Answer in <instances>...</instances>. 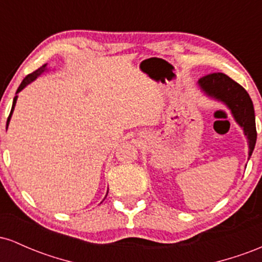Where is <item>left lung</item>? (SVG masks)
<instances>
[{
	"label": "left lung",
	"mask_w": 262,
	"mask_h": 262,
	"mask_svg": "<svg viewBox=\"0 0 262 262\" xmlns=\"http://www.w3.org/2000/svg\"><path fill=\"white\" fill-rule=\"evenodd\" d=\"M198 86L207 97L222 102L229 108L231 116L244 130L248 139L249 158L252 154L256 144V125H255L254 104L243 86L231 80L229 76L215 73L207 75L198 80Z\"/></svg>",
	"instance_id": "1"
}]
</instances>
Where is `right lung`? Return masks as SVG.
Segmentation results:
<instances>
[{"mask_svg": "<svg viewBox=\"0 0 262 262\" xmlns=\"http://www.w3.org/2000/svg\"><path fill=\"white\" fill-rule=\"evenodd\" d=\"M47 71H48V64H45V65L41 66V68H39L38 70H35L34 73H32V74L27 75V76L25 77V80L22 81V83H20L19 87H18V90H17V92H16V96H14V98H13V103H12V110H11L10 116H8V119H7V125H6V127L8 128V124H10V121H11L12 113H13V111H14V106H16V102H17V98H18V96H17L18 93H19L20 91H22V90L25 89V87L28 86L29 83L33 82V81H34L35 79H37V77L40 76L41 74L47 73ZM107 193H108V191H107ZM106 197H107V194H106ZM106 197H104V198H106Z\"/></svg>", "mask_w": 262, "mask_h": 262, "instance_id": "obj_1", "label": "right lung"}]
</instances>
